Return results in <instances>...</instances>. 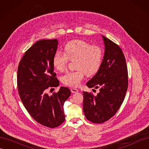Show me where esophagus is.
<instances>
[{"mask_svg": "<svg viewBox=\"0 0 149 149\" xmlns=\"http://www.w3.org/2000/svg\"><path fill=\"white\" fill-rule=\"evenodd\" d=\"M71 91L72 93H74L78 92V90L76 88H71Z\"/></svg>", "mask_w": 149, "mask_h": 149, "instance_id": "obj_1", "label": "esophagus"}]
</instances>
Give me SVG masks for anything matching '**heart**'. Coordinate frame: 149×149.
Returning <instances> with one entry per match:
<instances>
[{
    "instance_id": "obj_1",
    "label": "heart",
    "mask_w": 149,
    "mask_h": 149,
    "mask_svg": "<svg viewBox=\"0 0 149 149\" xmlns=\"http://www.w3.org/2000/svg\"><path fill=\"white\" fill-rule=\"evenodd\" d=\"M104 56L102 48L91 45L84 40H75L68 42L64 53L57 51L53 58V65L60 72L64 71L70 61H74L75 70L68 71L61 78L63 84L76 87L80 84L85 74L91 76L100 69Z\"/></svg>"
}]
</instances>
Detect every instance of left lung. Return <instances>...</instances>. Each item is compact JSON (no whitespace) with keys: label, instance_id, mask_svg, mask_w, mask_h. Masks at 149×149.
Instances as JSON below:
<instances>
[{"label":"left lung","instance_id":"8db88e82","mask_svg":"<svg viewBox=\"0 0 149 149\" xmlns=\"http://www.w3.org/2000/svg\"><path fill=\"white\" fill-rule=\"evenodd\" d=\"M105 52L97 73L87 82L90 88H100V93L83 92V111L91 123L101 124L113 117L125 98L128 87L125 58L118 45L103 37Z\"/></svg>","mask_w":149,"mask_h":149}]
</instances>
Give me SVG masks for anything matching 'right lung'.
Instances as JSON below:
<instances>
[{
	"label": "right lung",
	"instance_id": "right-lung-1",
	"mask_svg": "<svg viewBox=\"0 0 149 149\" xmlns=\"http://www.w3.org/2000/svg\"><path fill=\"white\" fill-rule=\"evenodd\" d=\"M58 43L56 39L37 42L25 52L17 70L18 90L25 109L37 123L50 128L65 121L63 104L71 94L63 86L51 96L47 93L60 84L52 62Z\"/></svg>",
	"mask_w": 149,
	"mask_h": 149
}]
</instances>
